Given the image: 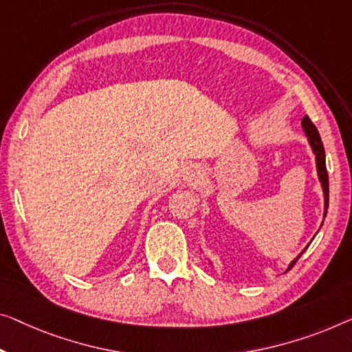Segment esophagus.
I'll return each mask as SVG.
<instances>
[{
    "label": "esophagus",
    "instance_id": "1",
    "mask_svg": "<svg viewBox=\"0 0 352 352\" xmlns=\"http://www.w3.org/2000/svg\"><path fill=\"white\" fill-rule=\"evenodd\" d=\"M201 178H202V174H201V169H199L197 166H192L186 170V180L188 182L197 183V182H201Z\"/></svg>",
    "mask_w": 352,
    "mask_h": 352
}]
</instances>
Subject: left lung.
<instances>
[{"instance_id": "obj_1", "label": "left lung", "mask_w": 352, "mask_h": 352, "mask_svg": "<svg viewBox=\"0 0 352 352\" xmlns=\"http://www.w3.org/2000/svg\"><path fill=\"white\" fill-rule=\"evenodd\" d=\"M302 126H303V131H305V134H307V138H308V142H310V145H311L313 153H314V156H316L318 177H319V182H321L322 192H324V218H326L327 208H329V175H327V169H326V151H324V145H322L321 135H319L316 126L313 124V122L307 117V115L302 120ZM307 248H308V246H307ZM305 250H303L302 253L298 254L297 258L291 262L289 267H287V270L292 269L294 264H296V262L298 261V258H300V256L305 253Z\"/></svg>"}]
</instances>
